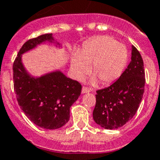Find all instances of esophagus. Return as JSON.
<instances>
[{
    "mask_svg": "<svg viewBox=\"0 0 160 160\" xmlns=\"http://www.w3.org/2000/svg\"><path fill=\"white\" fill-rule=\"evenodd\" d=\"M89 92H90V89L86 87L82 88V93H83V94H84V93H88Z\"/></svg>",
    "mask_w": 160,
    "mask_h": 160,
    "instance_id": "34e87169",
    "label": "esophagus"
}]
</instances>
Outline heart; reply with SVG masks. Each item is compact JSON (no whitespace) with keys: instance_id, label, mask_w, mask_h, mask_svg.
<instances>
[{"instance_id":"heart-1","label":"heart","mask_w":160,"mask_h":160,"mask_svg":"<svg viewBox=\"0 0 160 160\" xmlns=\"http://www.w3.org/2000/svg\"><path fill=\"white\" fill-rule=\"evenodd\" d=\"M128 59L126 46L109 37H96L83 44L80 52L73 53L70 68L73 77L80 80L88 73L91 64V83L95 84L98 80L106 85L119 78Z\"/></svg>"}]
</instances>
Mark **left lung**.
<instances>
[{"mask_svg": "<svg viewBox=\"0 0 160 160\" xmlns=\"http://www.w3.org/2000/svg\"><path fill=\"white\" fill-rule=\"evenodd\" d=\"M131 60L116 82L96 92L93 119L105 129H117L131 120L143 98L145 85L143 61L133 45Z\"/></svg>", "mask_w": 160, "mask_h": 160, "instance_id": "1", "label": "left lung"}]
</instances>
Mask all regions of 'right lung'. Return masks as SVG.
Listing matches in <instances>:
<instances>
[{
	"mask_svg": "<svg viewBox=\"0 0 160 160\" xmlns=\"http://www.w3.org/2000/svg\"><path fill=\"white\" fill-rule=\"evenodd\" d=\"M46 42L62 48L52 33L28 40L17 54L12 71L14 91L21 110L36 125L52 130L60 128L68 122L70 108L80 96L82 87L59 69L41 77L32 76L27 71L22 55Z\"/></svg>",
	"mask_w": 160,
	"mask_h": 160,
	"instance_id": "obj_1",
	"label": "right lung"
}]
</instances>
